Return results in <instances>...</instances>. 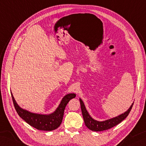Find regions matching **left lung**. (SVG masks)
Listing matches in <instances>:
<instances>
[{
    "label": "left lung",
    "mask_w": 146,
    "mask_h": 146,
    "mask_svg": "<svg viewBox=\"0 0 146 146\" xmlns=\"http://www.w3.org/2000/svg\"><path fill=\"white\" fill-rule=\"evenodd\" d=\"M80 102L82 113L85 125H86L88 129L92 131H96V132H100V131L108 130L110 128L116 126V125L119 124V123H121L123 119L127 118L128 114L130 113L134 103L133 102V104L129 108V109L127 111H125L124 113L121 114V115L103 121H99L94 119L90 116L81 99H80Z\"/></svg>",
    "instance_id": "left-lung-1"
}]
</instances>
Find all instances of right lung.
<instances>
[{"label":"right lung","instance_id":"1","mask_svg":"<svg viewBox=\"0 0 146 146\" xmlns=\"http://www.w3.org/2000/svg\"><path fill=\"white\" fill-rule=\"evenodd\" d=\"M13 104L16 112L19 116L31 127L35 128L37 130L43 131H51L58 128L61 124L64 111L66 106L71 99L76 97L75 94H68L66 95L59 106L54 113L49 115H40V114L31 113L20 108L17 104L15 99L11 92Z\"/></svg>","mask_w":146,"mask_h":146}]
</instances>
